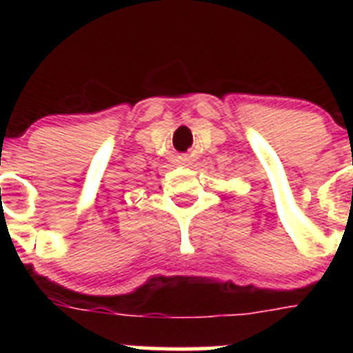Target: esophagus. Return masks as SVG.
I'll use <instances>...</instances> for the list:
<instances>
[{
	"mask_svg": "<svg viewBox=\"0 0 353 353\" xmlns=\"http://www.w3.org/2000/svg\"><path fill=\"white\" fill-rule=\"evenodd\" d=\"M179 164H182V166H189V164H191V161H189V157H185V155H183V157H179Z\"/></svg>",
	"mask_w": 353,
	"mask_h": 353,
	"instance_id": "esophagus-1",
	"label": "esophagus"
}]
</instances>
